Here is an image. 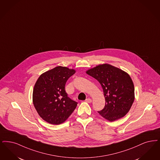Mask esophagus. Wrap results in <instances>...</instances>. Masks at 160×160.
<instances>
[{
	"instance_id": "34e87169",
	"label": "esophagus",
	"mask_w": 160,
	"mask_h": 160,
	"mask_svg": "<svg viewBox=\"0 0 160 160\" xmlns=\"http://www.w3.org/2000/svg\"><path fill=\"white\" fill-rule=\"evenodd\" d=\"M85 101H86V102L88 103H91L92 102V99H91L90 98H88V99H86L85 100Z\"/></svg>"
}]
</instances>
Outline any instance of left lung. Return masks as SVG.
<instances>
[{
	"label": "left lung",
	"instance_id": "left-lung-1",
	"mask_svg": "<svg viewBox=\"0 0 160 160\" xmlns=\"http://www.w3.org/2000/svg\"><path fill=\"white\" fill-rule=\"evenodd\" d=\"M102 88L105 105L99 114L109 122L123 117L134 100V84L126 72L109 64L99 65L86 71Z\"/></svg>",
	"mask_w": 160,
	"mask_h": 160
}]
</instances>
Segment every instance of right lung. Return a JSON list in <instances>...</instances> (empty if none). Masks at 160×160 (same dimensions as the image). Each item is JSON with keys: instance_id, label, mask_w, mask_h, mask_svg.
<instances>
[{"instance_id": "obj_1", "label": "right lung", "mask_w": 160, "mask_h": 160, "mask_svg": "<svg viewBox=\"0 0 160 160\" xmlns=\"http://www.w3.org/2000/svg\"><path fill=\"white\" fill-rule=\"evenodd\" d=\"M76 71L58 66L38 77L32 92V102L38 115L52 124L64 122L78 103L68 96L65 86Z\"/></svg>"}]
</instances>
